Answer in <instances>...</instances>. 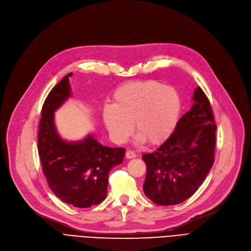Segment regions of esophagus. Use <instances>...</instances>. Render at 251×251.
I'll return each mask as SVG.
<instances>
[{"label":"esophagus","instance_id":"esophagus-1","mask_svg":"<svg viewBox=\"0 0 251 251\" xmlns=\"http://www.w3.org/2000/svg\"><path fill=\"white\" fill-rule=\"evenodd\" d=\"M126 157H127V159H134V157H136V153L133 151H126Z\"/></svg>","mask_w":251,"mask_h":251}]
</instances>
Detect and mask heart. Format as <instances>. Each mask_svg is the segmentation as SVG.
<instances>
[{
	"label": "heart",
	"instance_id": "1",
	"mask_svg": "<svg viewBox=\"0 0 251 251\" xmlns=\"http://www.w3.org/2000/svg\"><path fill=\"white\" fill-rule=\"evenodd\" d=\"M180 108L174 88L152 80L130 82L115 91L113 103L105 105L102 119L111 137L118 143L130 136L134 123L140 139L156 144L172 132Z\"/></svg>",
	"mask_w": 251,
	"mask_h": 251
}]
</instances>
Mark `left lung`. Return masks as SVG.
Here are the masks:
<instances>
[{
  "label": "left lung",
  "instance_id": "left-lung-1",
  "mask_svg": "<svg viewBox=\"0 0 251 251\" xmlns=\"http://www.w3.org/2000/svg\"><path fill=\"white\" fill-rule=\"evenodd\" d=\"M193 100L162 146L142 155L147 164L143 191L159 205L189 199L215 162L217 125L210 102L201 87L195 89Z\"/></svg>",
  "mask_w": 251,
  "mask_h": 251
}]
</instances>
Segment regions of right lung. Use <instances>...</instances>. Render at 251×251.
I'll list each match as a JSON object with an SVG mask.
<instances>
[{
	"mask_svg": "<svg viewBox=\"0 0 251 251\" xmlns=\"http://www.w3.org/2000/svg\"><path fill=\"white\" fill-rule=\"evenodd\" d=\"M72 74L52 87L43 104L37 150L43 172L55 195L73 206L90 207L105 199L110 171L122 164L126 150L102 147L90 135L75 143L59 137L54 112L71 95L69 77Z\"/></svg>",
	"mask_w": 251,
	"mask_h": 251,
	"instance_id": "add662e5",
	"label": "right lung"
}]
</instances>
